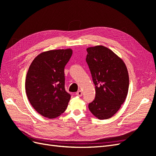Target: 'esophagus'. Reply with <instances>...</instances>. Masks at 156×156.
Returning a JSON list of instances; mask_svg holds the SVG:
<instances>
[{
  "label": "esophagus",
  "instance_id": "obj_1",
  "mask_svg": "<svg viewBox=\"0 0 156 156\" xmlns=\"http://www.w3.org/2000/svg\"><path fill=\"white\" fill-rule=\"evenodd\" d=\"M76 95H77V96H79V97L82 96V95H83V92H82V91H81V90H79V91H77V92H76Z\"/></svg>",
  "mask_w": 156,
  "mask_h": 156
}]
</instances>
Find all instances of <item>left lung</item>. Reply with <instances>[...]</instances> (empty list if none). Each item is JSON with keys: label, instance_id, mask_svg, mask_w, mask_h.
Here are the masks:
<instances>
[{"label": "left lung", "instance_id": "left-lung-1", "mask_svg": "<svg viewBox=\"0 0 156 156\" xmlns=\"http://www.w3.org/2000/svg\"><path fill=\"white\" fill-rule=\"evenodd\" d=\"M86 61L94 84L96 97L88 108L100 120L111 118L120 109L128 93L129 75L124 61L103 45L87 49Z\"/></svg>", "mask_w": 156, "mask_h": 156}]
</instances>
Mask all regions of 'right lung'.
Instances as JSON below:
<instances>
[{"label":"right lung","instance_id":"add662e5","mask_svg":"<svg viewBox=\"0 0 156 156\" xmlns=\"http://www.w3.org/2000/svg\"><path fill=\"white\" fill-rule=\"evenodd\" d=\"M72 49L43 52L32 61L28 70L25 90L34 109L44 117L55 119L66 111L71 95L65 90L64 68Z\"/></svg>","mask_w":156,"mask_h":156}]
</instances>
